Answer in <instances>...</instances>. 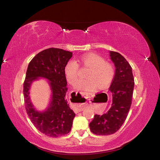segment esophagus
Masks as SVG:
<instances>
[{
    "label": "esophagus",
    "mask_w": 160,
    "mask_h": 160,
    "mask_svg": "<svg viewBox=\"0 0 160 160\" xmlns=\"http://www.w3.org/2000/svg\"><path fill=\"white\" fill-rule=\"evenodd\" d=\"M82 110H83V108H82L81 105H78V106L76 107V109H75L76 113L80 112H81V111H82Z\"/></svg>",
    "instance_id": "34e87169"
}]
</instances>
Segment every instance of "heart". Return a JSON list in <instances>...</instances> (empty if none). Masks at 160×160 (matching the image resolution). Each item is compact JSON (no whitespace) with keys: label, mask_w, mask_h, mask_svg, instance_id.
Instances as JSON below:
<instances>
[{"label":"heart","mask_w":160,"mask_h":160,"mask_svg":"<svg viewBox=\"0 0 160 160\" xmlns=\"http://www.w3.org/2000/svg\"><path fill=\"white\" fill-rule=\"evenodd\" d=\"M78 62L88 68H91L87 78L88 79L80 80L76 87L85 91H94L99 86L104 88L109 85L114 76V68L112 63L106 62L101 56L89 53L82 56ZM64 72L68 81L75 85L79 78V66L74 60L69 61L65 66Z\"/></svg>","instance_id":"b5f03b06"}]
</instances>
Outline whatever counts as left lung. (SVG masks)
Returning <instances> with one entry per match:
<instances>
[{
  "label": "left lung",
  "mask_w": 160,
  "mask_h": 160,
  "mask_svg": "<svg viewBox=\"0 0 160 160\" xmlns=\"http://www.w3.org/2000/svg\"><path fill=\"white\" fill-rule=\"evenodd\" d=\"M110 59L116 68L115 75L109 91L112 93L110 109L102 116L96 114L89 127L97 135H112L118 131L125 122L131 106L134 90L132 68L124 57L110 51Z\"/></svg>",
  "instance_id": "8db88e82"
}]
</instances>
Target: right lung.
<instances>
[{"label": "right lung", "mask_w": 160, "mask_h": 160, "mask_svg": "<svg viewBox=\"0 0 160 160\" xmlns=\"http://www.w3.org/2000/svg\"><path fill=\"white\" fill-rule=\"evenodd\" d=\"M72 54L60 48H48L38 53L28 67L23 83L25 110L36 128L48 137L67 135L75 116L66 98L68 88L64 69ZM40 78L48 80L51 91L49 106L43 111L36 109L29 95L32 83Z\"/></svg>", "instance_id": "add662e5"}]
</instances>
